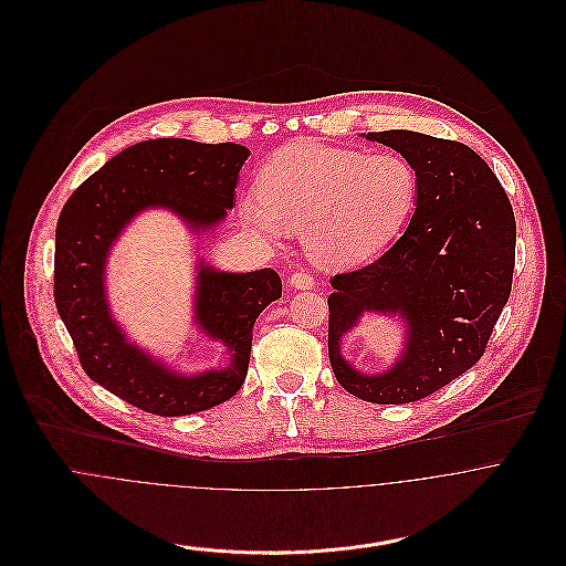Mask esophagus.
<instances>
[{"label": "esophagus", "mask_w": 566, "mask_h": 566, "mask_svg": "<svg viewBox=\"0 0 566 566\" xmlns=\"http://www.w3.org/2000/svg\"><path fill=\"white\" fill-rule=\"evenodd\" d=\"M290 285L294 290H312L314 287V276L310 272H305V270H298V272H294L290 276Z\"/></svg>", "instance_id": "obj_1"}]
</instances>
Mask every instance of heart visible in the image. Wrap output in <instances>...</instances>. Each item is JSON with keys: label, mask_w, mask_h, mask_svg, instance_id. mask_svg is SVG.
<instances>
[{"label": "heart", "mask_w": 566, "mask_h": 566, "mask_svg": "<svg viewBox=\"0 0 566 566\" xmlns=\"http://www.w3.org/2000/svg\"><path fill=\"white\" fill-rule=\"evenodd\" d=\"M418 200V174L401 155L292 144L256 176V196L240 202V220L261 240L303 233L323 268H350L392 242Z\"/></svg>", "instance_id": "1"}]
</instances>
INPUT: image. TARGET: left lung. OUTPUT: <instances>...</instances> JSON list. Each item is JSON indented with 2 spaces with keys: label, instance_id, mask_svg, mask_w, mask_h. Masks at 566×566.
Listing matches in <instances>:
<instances>
[{
  "label": "left lung",
  "instance_id": "obj_1",
  "mask_svg": "<svg viewBox=\"0 0 566 566\" xmlns=\"http://www.w3.org/2000/svg\"><path fill=\"white\" fill-rule=\"evenodd\" d=\"M366 139L413 165L418 200L388 252L331 279L328 361L357 399L413 403L484 355L512 292L516 222L501 182L469 146L411 130L368 133ZM366 311L399 313L408 323L405 355L381 376L357 374L338 348Z\"/></svg>",
  "mask_w": 566,
  "mask_h": 566
}]
</instances>
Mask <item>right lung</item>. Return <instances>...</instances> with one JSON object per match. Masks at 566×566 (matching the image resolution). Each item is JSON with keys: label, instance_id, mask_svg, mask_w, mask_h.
Listing matches in <instances>:
<instances>
[{"label": "right lung", "instance_id": "right-lung-1", "mask_svg": "<svg viewBox=\"0 0 566 566\" xmlns=\"http://www.w3.org/2000/svg\"><path fill=\"white\" fill-rule=\"evenodd\" d=\"M248 155L240 144L142 142L88 176L61 211L54 250V301L61 321L74 339L84 373L148 413L205 411L242 388L252 326L272 301L281 298V276L272 268L220 272L198 261L196 324L227 346L231 364L187 377L126 342L104 294L106 256L124 227L150 207L174 211L196 233L220 224L233 209L238 174Z\"/></svg>", "mask_w": 566, "mask_h": 566}]
</instances>
